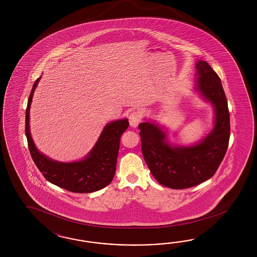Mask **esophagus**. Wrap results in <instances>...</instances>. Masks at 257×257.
<instances>
[{"mask_svg": "<svg viewBox=\"0 0 257 257\" xmlns=\"http://www.w3.org/2000/svg\"><path fill=\"white\" fill-rule=\"evenodd\" d=\"M142 120V113L140 111H134L129 116V122L131 127H137Z\"/></svg>", "mask_w": 257, "mask_h": 257, "instance_id": "1", "label": "esophagus"}]
</instances>
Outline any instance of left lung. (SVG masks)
<instances>
[{"instance_id": "8db88e82", "label": "left lung", "mask_w": 257, "mask_h": 257, "mask_svg": "<svg viewBox=\"0 0 257 257\" xmlns=\"http://www.w3.org/2000/svg\"><path fill=\"white\" fill-rule=\"evenodd\" d=\"M197 86L215 107L213 131L197 145L171 147L156 124L142 122L140 130L142 155L157 182L173 189L195 187L216 173L222 162L230 139V113L221 81L205 61H198Z\"/></svg>"}]
</instances>
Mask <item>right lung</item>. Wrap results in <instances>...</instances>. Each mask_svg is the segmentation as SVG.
I'll return each instance as SVG.
<instances>
[{
	"label": "right lung",
	"mask_w": 257,
	"mask_h": 257,
	"mask_svg": "<svg viewBox=\"0 0 257 257\" xmlns=\"http://www.w3.org/2000/svg\"><path fill=\"white\" fill-rule=\"evenodd\" d=\"M38 78L28 98L25 113V135L32 158L42 175L50 183L76 193H90L108 186L117 166L119 140L127 130L128 120L120 119L108 123L86 159L74 163H60L41 155L32 140L29 130V110Z\"/></svg>",
	"instance_id": "1"
}]
</instances>
